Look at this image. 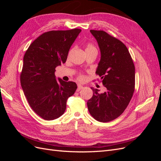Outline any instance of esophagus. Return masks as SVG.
<instances>
[{"label": "esophagus", "mask_w": 161, "mask_h": 161, "mask_svg": "<svg viewBox=\"0 0 161 161\" xmlns=\"http://www.w3.org/2000/svg\"><path fill=\"white\" fill-rule=\"evenodd\" d=\"M82 88H83V86L81 85H78V87H77L76 91H80Z\"/></svg>", "instance_id": "esophagus-1"}]
</instances>
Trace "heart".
<instances>
[{"label": "heart", "instance_id": "1", "mask_svg": "<svg viewBox=\"0 0 161 161\" xmlns=\"http://www.w3.org/2000/svg\"><path fill=\"white\" fill-rule=\"evenodd\" d=\"M96 50L95 49V46H92V44H88L86 46V50H85V51H87V50ZM79 80H83L84 79V76H82V75H79Z\"/></svg>", "mask_w": 161, "mask_h": 161}]
</instances>
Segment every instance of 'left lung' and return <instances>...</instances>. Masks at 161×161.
Listing matches in <instances>:
<instances>
[{
    "label": "left lung",
    "instance_id": "1",
    "mask_svg": "<svg viewBox=\"0 0 161 161\" xmlns=\"http://www.w3.org/2000/svg\"><path fill=\"white\" fill-rule=\"evenodd\" d=\"M98 43L101 59L96 70L107 89L103 93L93 92L87 101L90 114L101 122H108L122 114L133 96L135 67L124 43L103 31L91 30Z\"/></svg>",
    "mask_w": 161,
    "mask_h": 161
}]
</instances>
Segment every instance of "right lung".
Listing matches in <instances>:
<instances>
[{
	"mask_svg": "<svg viewBox=\"0 0 161 161\" xmlns=\"http://www.w3.org/2000/svg\"><path fill=\"white\" fill-rule=\"evenodd\" d=\"M80 29L50 31L42 34L28 47L23 57L21 85L31 109L46 120L60 117L69 97L77 89L75 82L57 80L55 69L66 62Z\"/></svg>",
	"mask_w": 161,
	"mask_h": 161,
	"instance_id": "obj_1",
	"label": "right lung"
}]
</instances>
